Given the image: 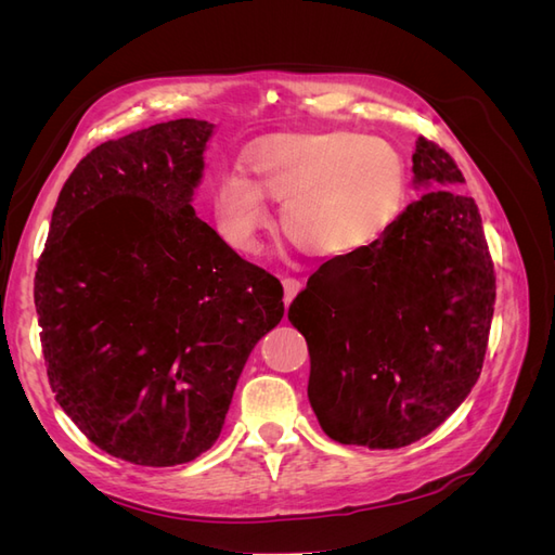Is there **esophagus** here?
Instances as JSON below:
<instances>
[{"mask_svg": "<svg viewBox=\"0 0 555 555\" xmlns=\"http://www.w3.org/2000/svg\"><path fill=\"white\" fill-rule=\"evenodd\" d=\"M282 287H284V306H289L304 284H300V280L296 278H282Z\"/></svg>", "mask_w": 555, "mask_h": 555, "instance_id": "esophagus-1", "label": "esophagus"}]
</instances>
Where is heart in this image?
<instances>
[{"instance_id":"obj_1","label":"heart","mask_w":555,"mask_h":555,"mask_svg":"<svg viewBox=\"0 0 555 555\" xmlns=\"http://www.w3.org/2000/svg\"><path fill=\"white\" fill-rule=\"evenodd\" d=\"M243 176L212 192L217 227L241 251L259 247L271 224L263 198L278 201L282 233L308 255L351 261L371 251L405 201V162L377 137L354 131H282L251 143Z\"/></svg>"}]
</instances>
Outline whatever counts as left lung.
<instances>
[{"label": "left lung", "instance_id": "left-lung-1", "mask_svg": "<svg viewBox=\"0 0 555 555\" xmlns=\"http://www.w3.org/2000/svg\"><path fill=\"white\" fill-rule=\"evenodd\" d=\"M426 192L351 261H326L289 306L310 351L308 398L331 440L400 449L426 438L479 379L495 271L475 198L438 143L418 137Z\"/></svg>", "mask_w": 555, "mask_h": 555}]
</instances>
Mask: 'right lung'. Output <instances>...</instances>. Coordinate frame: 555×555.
<instances>
[{
	"label": "right lung",
	"mask_w": 555,
	"mask_h": 555,
	"mask_svg": "<svg viewBox=\"0 0 555 555\" xmlns=\"http://www.w3.org/2000/svg\"><path fill=\"white\" fill-rule=\"evenodd\" d=\"M210 133L182 117L96 145L37 263L50 389L90 442L137 465L215 444L249 351L284 314L280 280L192 208Z\"/></svg>",
	"instance_id": "add662e5"
}]
</instances>
